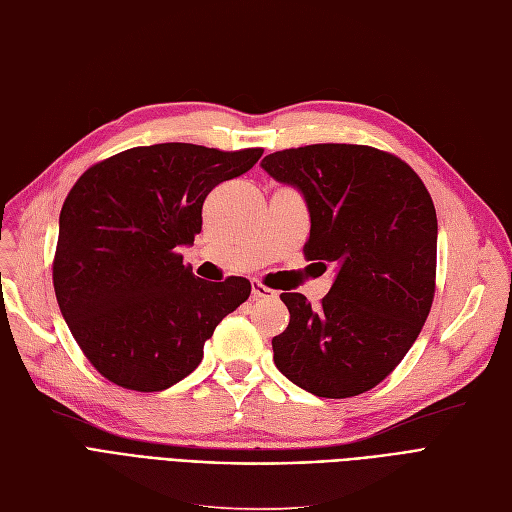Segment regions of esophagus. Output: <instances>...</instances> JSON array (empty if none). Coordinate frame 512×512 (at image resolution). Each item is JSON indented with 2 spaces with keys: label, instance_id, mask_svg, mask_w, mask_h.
Returning a JSON list of instances; mask_svg holds the SVG:
<instances>
[{
  "label": "esophagus",
  "instance_id": "1",
  "mask_svg": "<svg viewBox=\"0 0 512 512\" xmlns=\"http://www.w3.org/2000/svg\"><path fill=\"white\" fill-rule=\"evenodd\" d=\"M251 295H253V300H272V298H276V291H272V289H268L266 285H261L259 280H253V285H251Z\"/></svg>",
  "mask_w": 512,
  "mask_h": 512
}]
</instances>
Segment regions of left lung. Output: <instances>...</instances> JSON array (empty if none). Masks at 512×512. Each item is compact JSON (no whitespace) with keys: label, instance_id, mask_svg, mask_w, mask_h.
I'll return each mask as SVG.
<instances>
[{"label":"left lung","instance_id":"8db88e82","mask_svg":"<svg viewBox=\"0 0 512 512\" xmlns=\"http://www.w3.org/2000/svg\"><path fill=\"white\" fill-rule=\"evenodd\" d=\"M310 212L304 257L334 285L312 308L283 293L289 325L272 338L274 364L319 398L370 391L395 370L430 315L436 291V208L408 163L364 144H310L263 157Z\"/></svg>","mask_w":512,"mask_h":512}]
</instances>
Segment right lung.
<instances>
[{"label": "right lung", "mask_w": 512, "mask_h": 512, "mask_svg": "<svg viewBox=\"0 0 512 512\" xmlns=\"http://www.w3.org/2000/svg\"><path fill=\"white\" fill-rule=\"evenodd\" d=\"M261 155L185 142L136 146L76 180L59 214L53 285L74 340L110 383L148 393L183 381L214 327L249 300V280L206 283L178 246L202 232L206 195Z\"/></svg>", "instance_id": "obj_1"}]
</instances>
